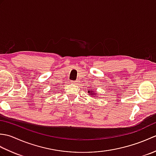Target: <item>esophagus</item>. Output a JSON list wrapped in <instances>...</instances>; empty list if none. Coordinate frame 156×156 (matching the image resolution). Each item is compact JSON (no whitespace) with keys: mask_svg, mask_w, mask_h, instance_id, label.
Masks as SVG:
<instances>
[{"mask_svg":"<svg viewBox=\"0 0 156 156\" xmlns=\"http://www.w3.org/2000/svg\"><path fill=\"white\" fill-rule=\"evenodd\" d=\"M78 81H71V83L72 84H78Z\"/></svg>","mask_w":156,"mask_h":156,"instance_id":"34e87169","label":"esophagus"}]
</instances>
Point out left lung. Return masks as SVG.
<instances>
[{
  "label": "left lung",
  "mask_w": 156,
  "mask_h": 156,
  "mask_svg": "<svg viewBox=\"0 0 156 156\" xmlns=\"http://www.w3.org/2000/svg\"><path fill=\"white\" fill-rule=\"evenodd\" d=\"M88 92L89 93V95L92 96V97H94V95H95V97H97V94H95L93 91H92L91 90H88Z\"/></svg>",
  "instance_id": "8db88e82"
}]
</instances>
